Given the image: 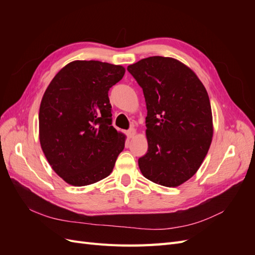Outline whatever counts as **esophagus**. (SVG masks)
Segmentation results:
<instances>
[{
    "instance_id": "34e87169",
    "label": "esophagus",
    "mask_w": 255,
    "mask_h": 255,
    "mask_svg": "<svg viewBox=\"0 0 255 255\" xmlns=\"http://www.w3.org/2000/svg\"><path fill=\"white\" fill-rule=\"evenodd\" d=\"M135 133H136V130H135L134 128H128V129L127 130V135H128V137H129V138H132V137L135 135Z\"/></svg>"
}]
</instances>
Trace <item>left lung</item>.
I'll return each mask as SVG.
<instances>
[{"mask_svg": "<svg viewBox=\"0 0 255 255\" xmlns=\"http://www.w3.org/2000/svg\"><path fill=\"white\" fill-rule=\"evenodd\" d=\"M128 71L142 88L148 111V151L138 159L140 171L156 184L179 186L197 172L212 142L207 91L194 71L174 58H143Z\"/></svg>", "mask_w": 255, "mask_h": 255, "instance_id": "obj_1", "label": "left lung"}]
</instances>
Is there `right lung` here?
Here are the masks:
<instances>
[{"label": "right lung", "instance_id": "right-lung-1", "mask_svg": "<svg viewBox=\"0 0 255 255\" xmlns=\"http://www.w3.org/2000/svg\"><path fill=\"white\" fill-rule=\"evenodd\" d=\"M126 69L75 60L54 76L41 100L39 139L49 164L73 186L109 176L126 137L113 127L109 90Z\"/></svg>", "mask_w": 255, "mask_h": 255}]
</instances>
